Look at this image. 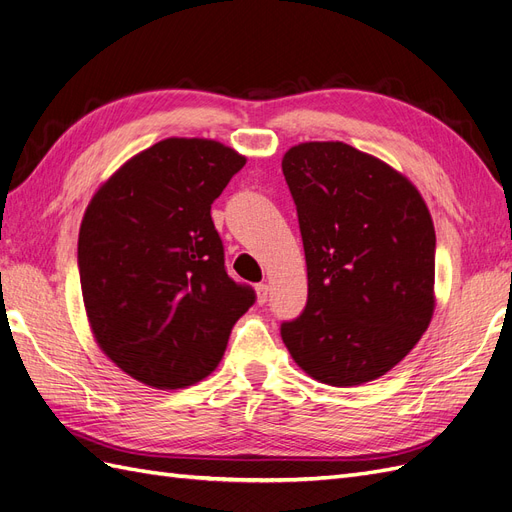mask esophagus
I'll return each instance as SVG.
<instances>
[{
	"mask_svg": "<svg viewBox=\"0 0 512 512\" xmlns=\"http://www.w3.org/2000/svg\"><path fill=\"white\" fill-rule=\"evenodd\" d=\"M267 297H269V286L267 284H256V301H258V305L267 303Z\"/></svg>",
	"mask_w": 512,
	"mask_h": 512,
	"instance_id": "obj_1",
	"label": "esophagus"
}]
</instances>
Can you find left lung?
<instances>
[{
    "label": "left lung",
    "instance_id": "obj_1",
    "mask_svg": "<svg viewBox=\"0 0 512 512\" xmlns=\"http://www.w3.org/2000/svg\"><path fill=\"white\" fill-rule=\"evenodd\" d=\"M307 305L282 339L309 378L359 386L391 371L436 309V230L416 185L342 141L290 147Z\"/></svg>",
    "mask_w": 512,
    "mask_h": 512
}]
</instances>
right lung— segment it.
<instances>
[{
  "instance_id": "obj_1",
  "label": "right lung",
  "mask_w": 512,
  "mask_h": 512,
  "mask_svg": "<svg viewBox=\"0 0 512 512\" xmlns=\"http://www.w3.org/2000/svg\"><path fill=\"white\" fill-rule=\"evenodd\" d=\"M245 162L213 138L170 136L123 162L85 209L79 271L91 335L151 389L207 378L254 303V290L228 277L211 220Z\"/></svg>"
}]
</instances>
